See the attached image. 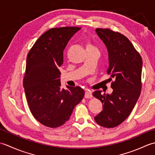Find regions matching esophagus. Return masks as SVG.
<instances>
[{
    "label": "esophagus",
    "mask_w": 155,
    "mask_h": 155,
    "mask_svg": "<svg viewBox=\"0 0 155 155\" xmlns=\"http://www.w3.org/2000/svg\"><path fill=\"white\" fill-rule=\"evenodd\" d=\"M93 93H92L91 91H89V90H87L86 92H85V94H84V97L86 98H91L92 97H93V94H92Z\"/></svg>",
    "instance_id": "1"
}]
</instances>
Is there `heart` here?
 <instances>
[{"label": "heart", "instance_id": "obj_1", "mask_svg": "<svg viewBox=\"0 0 155 155\" xmlns=\"http://www.w3.org/2000/svg\"><path fill=\"white\" fill-rule=\"evenodd\" d=\"M92 47H93V46L91 45H88L87 46V48H92Z\"/></svg>", "mask_w": 155, "mask_h": 155}]
</instances>
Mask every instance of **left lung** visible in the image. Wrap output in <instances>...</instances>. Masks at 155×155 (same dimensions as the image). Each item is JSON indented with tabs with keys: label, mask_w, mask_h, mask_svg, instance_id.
<instances>
[{
	"label": "left lung",
	"mask_w": 155,
	"mask_h": 155,
	"mask_svg": "<svg viewBox=\"0 0 155 155\" xmlns=\"http://www.w3.org/2000/svg\"><path fill=\"white\" fill-rule=\"evenodd\" d=\"M96 33L108 51V68L113 93L102 94L96 91L93 96L103 103V110L94 117L101 127L113 128L129 116L139 99L141 90L143 61L130 41L119 32L97 28Z\"/></svg>",
	"instance_id": "obj_1"
}]
</instances>
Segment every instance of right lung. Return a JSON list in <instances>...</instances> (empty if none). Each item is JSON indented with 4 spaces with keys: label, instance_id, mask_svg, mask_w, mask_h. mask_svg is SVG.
Segmentation results:
<instances>
[{
    "label": "right lung",
    "instance_id": "add662e5",
    "mask_svg": "<svg viewBox=\"0 0 155 155\" xmlns=\"http://www.w3.org/2000/svg\"><path fill=\"white\" fill-rule=\"evenodd\" d=\"M80 30L72 27L51 28L38 38L27 55L23 81L26 97L32 115L47 127L64 124L84 97L80 87L62 89L58 70L66 46Z\"/></svg>",
    "mask_w": 155,
    "mask_h": 155
}]
</instances>
